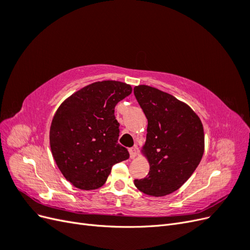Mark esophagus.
I'll return each instance as SVG.
<instances>
[{"label": "esophagus", "mask_w": 250, "mask_h": 250, "mask_svg": "<svg viewBox=\"0 0 250 250\" xmlns=\"http://www.w3.org/2000/svg\"><path fill=\"white\" fill-rule=\"evenodd\" d=\"M128 151H129V154H130V157H131V158H134L135 156L138 155V151H137V149L133 148V147L128 149Z\"/></svg>", "instance_id": "1"}]
</instances>
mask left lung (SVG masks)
Masks as SVG:
<instances>
[{"mask_svg": "<svg viewBox=\"0 0 250 250\" xmlns=\"http://www.w3.org/2000/svg\"><path fill=\"white\" fill-rule=\"evenodd\" d=\"M148 120L145 152L150 171L134 179L140 191L161 197L175 192L198 167L204 133L198 116L175 97L148 85L133 88Z\"/></svg>", "mask_w": 250, "mask_h": 250, "instance_id": "obj_1", "label": "left lung"}]
</instances>
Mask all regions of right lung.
<instances>
[{"label":"right lung","instance_id":"right-lung-1","mask_svg":"<svg viewBox=\"0 0 250 250\" xmlns=\"http://www.w3.org/2000/svg\"><path fill=\"white\" fill-rule=\"evenodd\" d=\"M131 90L123 82H95L58 107L50 128V146L59 170L74 187H102L112 166L129 157L118 143L115 107Z\"/></svg>","mask_w":250,"mask_h":250}]
</instances>
